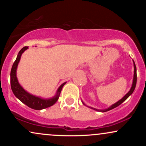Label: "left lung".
<instances>
[{
  "label": "left lung",
  "mask_w": 146,
  "mask_h": 146,
  "mask_svg": "<svg viewBox=\"0 0 146 146\" xmlns=\"http://www.w3.org/2000/svg\"><path fill=\"white\" fill-rule=\"evenodd\" d=\"M132 61H133V64H134V76H133V80H132V86L131 88H130V89L128 93L125 94L124 96L122 98L121 100H119L118 102H117L116 103H115L114 104L111 105L110 107H108V108H106V109H97V108H93V107H90L88 106H86L85 104L84 103L83 101L82 102V104L86 106L87 107H88V108H91V109H93L95 110H97V111H100V112H102V113H104V112H106V111H108V110H112L113 109V108H116V107L118 106H119L121 104L123 103V102L125 101V100H126L128 98V97L130 96V95H131L132 94V93H133V91L135 90V86H136V84H137V68H136V66H135V62H134V60H132Z\"/></svg>",
  "instance_id": "1"
}]
</instances>
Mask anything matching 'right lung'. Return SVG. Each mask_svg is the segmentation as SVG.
I'll return each mask as SVG.
<instances>
[{
	"label": "right lung",
	"instance_id": "obj_1",
	"mask_svg": "<svg viewBox=\"0 0 146 146\" xmlns=\"http://www.w3.org/2000/svg\"><path fill=\"white\" fill-rule=\"evenodd\" d=\"M27 48L28 46H25V47L22 48L18 53L17 58L15 60L14 63L13 64L12 68H11V73H10L11 90H12L13 93H14L15 96L20 101L23 102V104L29 106V108H33L34 110H42L48 108V107L51 106L58 101L60 93H61V90L62 89V87L64 86V84L66 82L62 84L57 90L56 95L51 98H42L41 97L36 96V95L31 94L29 92L25 90L23 88V87L18 82L16 72H17L18 65L19 64L20 60H21L22 54Z\"/></svg>",
	"mask_w": 146,
	"mask_h": 146
}]
</instances>
